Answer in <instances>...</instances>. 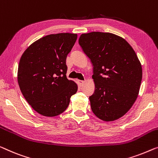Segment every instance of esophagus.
<instances>
[{"label": "esophagus", "instance_id": "1", "mask_svg": "<svg viewBox=\"0 0 158 158\" xmlns=\"http://www.w3.org/2000/svg\"><path fill=\"white\" fill-rule=\"evenodd\" d=\"M79 83L80 85H83V84L84 83V81H82V80H79Z\"/></svg>", "mask_w": 158, "mask_h": 158}]
</instances>
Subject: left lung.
I'll use <instances>...</instances> for the list:
<instances>
[{
  "label": "left lung",
  "instance_id": "obj_1",
  "mask_svg": "<svg viewBox=\"0 0 158 158\" xmlns=\"http://www.w3.org/2000/svg\"><path fill=\"white\" fill-rule=\"evenodd\" d=\"M79 44L93 65L95 90L89 96L93 113L105 121L122 117L135 102L142 81L135 51L123 38L109 32L82 34Z\"/></svg>",
  "mask_w": 158,
  "mask_h": 158
}]
</instances>
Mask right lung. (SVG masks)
Returning <instances> with one entry per match:
<instances>
[{
    "mask_svg": "<svg viewBox=\"0 0 158 158\" xmlns=\"http://www.w3.org/2000/svg\"><path fill=\"white\" fill-rule=\"evenodd\" d=\"M77 35H47L32 43L21 56L18 81L27 103L44 116H58L67 109L78 89L67 78L66 60Z\"/></svg>",
    "mask_w": 158,
    "mask_h": 158,
    "instance_id": "right-lung-1",
    "label": "right lung"
}]
</instances>
